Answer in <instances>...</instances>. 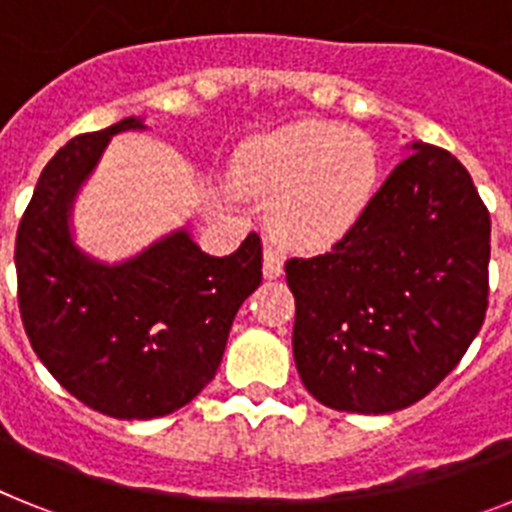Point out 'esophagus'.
<instances>
[{"mask_svg":"<svg viewBox=\"0 0 512 512\" xmlns=\"http://www.w3.org/2000/svg\"><path fill=\"white\" fill-rule=\"evenodd\" d=\"M282 271H284V261H282V256H279V251L277 248L266 246L264 248V277L277 279V277H282Z\"/></svg>","mask_w":512,"mask_h":512,"instance_id":"34e87169","label":"esophagus"}]
</instances>
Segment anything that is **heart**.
I'll return each mask as SVG.
<instances>
[{
  "label": "heart",
  "instance_id": "1",
  "mask_svg": "<svg viewBox=\"0 0 512 512\" xmlns=\"http://www.w3.org/2000/svg\"><path fill=\"white\" fill-rule=\"evenodd\" d=\"M235 179L271 197L269 225L295 248L341 241L372 202L377 148L364 133L330 122H295L248 140L235 153Z\"/></svg>",
  "mask_w": 512,
  "mask_h": 512
}]
</instances>
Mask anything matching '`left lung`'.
Segmentation results:
<instances>
[{
    "instance_id": "1",
    "label": "left lung",
    "mask_w": 512,
    "mask_h": 512,
    "mask_svg": "<svg viewBox=\"0 0 512 512\" xmlns=\"http://www.w3.org/2000/svg\"><path fill=\"white\" fill-rule=\"evenodd\" d=\"M408 148L336 246L284 264L297 372L333 410L384 415L423 400L485 323L490 212L449 151Z\"/></svg>"
}]
</instances>
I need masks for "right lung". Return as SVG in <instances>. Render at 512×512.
<instances>
[{
	"mask_svg": "<svg viewBox=\"0 0 512 512\" xmlns=\"http://www.w3.org/2000/svg\"><path fill=\"white\" fill-rule=\"evenodd\" d=\"M125 130H146L143 117L79 135L45 164L17 228V300L61 387L110 418L148 420L184 408L215 377L235 312L261 284V241L251 233L230 256H210L179 228L120 264L81 251L76 194Z\"/></svg>",
	"mask_w": 512,
	"mask_h": 512,
	"instance_id": "add662e5",
	"label": "right lung"
}]
</instances>
